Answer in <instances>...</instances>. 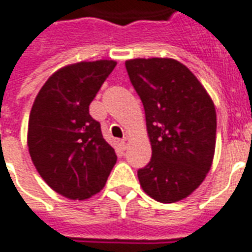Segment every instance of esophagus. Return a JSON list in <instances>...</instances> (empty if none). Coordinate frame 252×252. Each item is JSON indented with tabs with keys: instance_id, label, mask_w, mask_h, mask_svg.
Returning a JSON list of instances; mask_svg holds the SVG:
<instances>
[{
	"instance_id": "34e87169",
	"label": "esophagus",
	"mask_w": 252,
	"mask_h": 252,
	"mask_svg": "<svg viewBox=\"0 0 252 252\" xmlns=\"http://www.w3.org/2000/svg\"><path fill=\"white\" fill-rule=\"evenodd\" d=\"M128 141H129V140H128V138H123L122 140V142H120V144H122V146H123V149H126V145H128Z\"/></svg>"
}]
</instances>
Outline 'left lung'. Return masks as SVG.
I'll list each match as a JSON object with an SVG mask.
<instances>
[{
  "label": "left lung",
  "mask_w": 252,
  "mask_h": 252,
  "mask_svg": "<svg viewBox=\"0 0 252 252\" xmlns=\"http://www.w3.org/2000/svg\"><path fill=\"white\" fill-rule=\"evenodd\" d=\"M126 68L141 98L152 158L137 171L145 193L175 203L203 183L216 148V108L193 73L174 59H133Z\"/></svg>",
  "instance_id": "1"
}]
</instances>
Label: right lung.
<instances>
[{"label": "right lung", "mask_w": 252, "mask_h": 252, "mask_svg": "<svg viewBox=\"0 0 252 252\" xmlns=\"http://www.w3.org/2000/svg\"><path fill=\"white\" fill-rule=\"evenodd\" d=\"M116 66L114 60L82 61L59 69L35 98L27 145L37 172L57 193L85 200L98 193L116 163L89 106Z\"/></svg>", "instance_id": "add662e5"}]
</instances>
